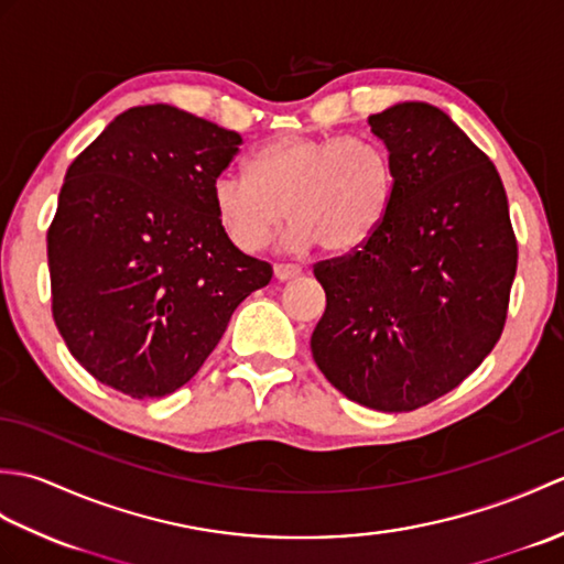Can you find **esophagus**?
Returning a JSON list of instances; mask_svg holds the SVG:
<instances>
[{
    "mask_svg": "<svg viewBox=\"0 0 564 564\" xmlns=\"http://www.w3.org/2000/svg\"><path fill=\"white\" fill-rule=\"evenodd\" d=\"M273 273L279 281H291V279H297V275L303 273V269L297 267V263H275Z\"/></svg>",
    "mask_w": 564,
    "mask_h": 564,
    "instance_id": "esophagus-1",
    "label": "esophagus"
}]
</instances>
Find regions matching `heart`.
<instances>
[{
    "label": "heart",
    "mask_w": 564,
    "mask_h": 564,
    "mask_svg": "<svg viewBox=\"0 0 564 564\" xmlns=\"http://www.w3.org/2000/svg\"><path fill=\"white\" fill-rule=\"evenodd\" d=\"M394 191V162L380 140L289 133L251 154L249 172L215 178L213 206L245 251L267 245L289 215L291 245L349 254L386 223Z\"/></svg>",
    "instance_id": "b5f03b06"
}]
</instances>
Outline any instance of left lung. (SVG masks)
<instances>
[{"label": "left lung", "instance_id": "left-lung-1", "mask_svg": "<svg viewBox=\"0 0 564 564\" xmlns=\"http://www.w3.org/2000/svg\"><path fill=\"white\" fill-rule=\"evenodd\" d=\"M398 191L380 230L313 271L327 310L313 358L346 398L412 412L458 388L505 332L519 247L499 172L441 109L368 116Z\"/></svg>", "mask_w": 564, "mask_h": 564}]
</instances>
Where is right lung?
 <instances>
[{"mask_svg":"<svg viewBox=\"0 0 564 564\" xmlns=\"http://www.w3.org/2000/svg\"><path fill=\"white\" fill-rule=\"evenodd\" d=\"M239 145L235 130L152 104L116 116L69 164L47 227L53 319L104 386L133 400L186 386L271 281L213 206Z\"/></svg>","mask_w":564,"mask_h":564,"instance_id":"1","label":"right lung"}]
</instances>
